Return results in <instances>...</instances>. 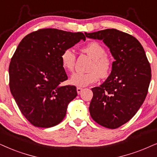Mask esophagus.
<instances>
[{"label": "esophagus", "mask_w": 157, "mask_h": 157, "mask_svg": "<svg viewBox=\"0 0 157 157\" xmlns=\"http://www.w3.org/2000/svg\"><path fill=\"white\" fill-rule=\"evenodd\" d=\"M82 90H83V89L82 88H80V87H77V93H78V94H80V93H82Z\"/></svg>", "instance_id": "esophagus-1"}]
</instances>
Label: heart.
<instances>
[{
	"mask_svg": "<svg viewBox=\"0 0 157 157\" xmlns=\"http://www.w3.org/2000/svg\"><path fill=\"white\" fill-rule=\"evenodd\" d=\"M82 51L93 59V62L89 67L90 71L88 72H77L71 77L69 82L77 87H85L96 82L100 76L103 78L108 77L112 67V61L106 55V50L99 43H89L83 48ZM75 61L76 55L72 49L67 48L61 53V65L67 72H73Z\"/></svg>",
	"mask_w": 157,
	"mask_h": 157,
	"instance_id": "heart-1",
	"label": "heart"
}]
</instances>
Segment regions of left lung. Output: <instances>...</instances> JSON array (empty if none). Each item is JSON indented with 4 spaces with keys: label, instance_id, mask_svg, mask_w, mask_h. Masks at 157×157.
Masks as SVG:
<instances>
[{
    "label": "left lung",
    "instance_id": "left-lung-1",
    "mask_svg": "<svg viewBox=\"0 0 157 157\" xmlns=\"http://www.w3.org/2000/svg\"><path fill=\"white\" fill-rule=\"evenodd\" d=\"M85 34L102 40L115 59L106 80L91 89L90 116L100 125L118 128L132 118L145 101L151 78L150 64L141 44L131 35L116 29Z\"/></svg>",
    "mask_w": 157,
    "mask_h": 157
}]
</instances>
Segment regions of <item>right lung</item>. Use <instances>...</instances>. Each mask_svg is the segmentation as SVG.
Here are the masks:
<instances>
[{"label":"right lung","instance_id":"add662e5","mask_svg":"<svg viewBox=\"0 0 157 157\" xmlns=\"http://www.w3.org/2000/svg\"><path fill=\"white\" fill-rule=\"evenodd\" d=\"M82 33L40 29L24 37L9 64V87L19 110L37 128H51L66 116L68 104L77 96L61 62L63 51L74 46Z\"/></svg>","mask_w":157,"mask_h":157}]
</instances>
